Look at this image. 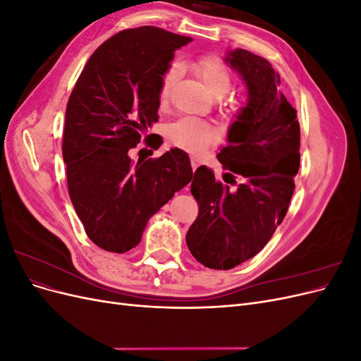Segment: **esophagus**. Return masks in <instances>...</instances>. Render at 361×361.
I'll return each mask as SVG.
<instances>
[{
	"instance_id": "1",
	"label": "esophagus",
	"mask_w": 361,
	"mask_h": 361,
	"mask_svg": "<svg viewBox=\"0 0 361 361\" xmlns=\"http://www.w3.org/2000/svg\"><path fill=\"white\" fill-rule=\"evenodd\" d=\"M202 164V159L200 158H197V157H191V167H192V170H195L197 169L199 166Z\"/></svg>"
}]
</instances>
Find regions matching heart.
Segmentation results:
<instances>
[{
  "label": "heart",
  "mask_w": 361,
  "mask_h": 361,
  "mask_svg": "<svg viewBox=\"0 0 361 361\" xmlns=\"http://www.w3.org/2000/svg\"><path fill=\"white\" fill-rule=\"evenodd\" d=\"M192 69L206 92L216 99H220L231 90L232 75L221 60L215 57H203L192 64ZM180 72V64L173 63L164 73L159 89V102L162 105L167 104L173 85L179 80ZM167 138L173 146L192 152V154H200L218 138V130L204 120L180 117L169 125Z\"/></svg>",
  "instance_id": "b5f03b06"
}]
</instances>
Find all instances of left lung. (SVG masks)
I'll return each instance as SVG.
<instances>
[{
    "label": "left lung",
    "instance_id": "obj_1",
    "mask_svg": "<svg viewBox=\"0 0 361 361\" xmlns=\"http://www.w3.org/2000/svg\"><path fill=\"white\" fill-rule=\"evenodd\" d=\"M241 76L247 104L227 130L218 161L232 173L215 180L206 166L194 171L191 194L199 215L187 233L191 255L212 269H231L256 256L285 218L300 169L297 110L280 90L271 63L245 49L226 54Z\"/></svg>",
    "mask_w": 361,
    "mask_h": 361
}]
</instances>
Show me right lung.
Instances as JSON below:
<instances>
[{
	"instance_id": "obj_1",
	"label": "right lung",
	"mask_w": 361,
	"mask_h": 361,
	"mask_svg": "<svg viewBox=\"0 0 361 361\" xmlns=\"http://www.w3.org/2000/svg\"><path fill=\"white\" fill-rule=\"evenodd\" d=\"M191 40L158 27L123 30L92 54L73 87L63 134L69 195L87 236L106 251L137 247L150 216L191 182L190 158L178 147L137 164L129 157L158 122L174 51Z\"/></svg>"
}]
</instances>
